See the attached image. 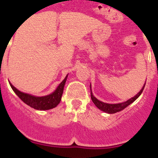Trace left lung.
I'll return each mask as SVG.
<instances>
[{
    "label": "left lung",
    "mask_w": 158,
    "mask_h": 158,
    "mask_svg": "<svg viewBox=\"0 0 158 158\" xmlns=\"http://www.w3.org/2000/svg\"><path fill=\"white\" fill-rule=\"evenodd\" d=\"M146 85V84H145ZM145 85L143 86V88L142 89V90H140L138 94L136 96H135L134 97L131 98L130 100H127V101L123 102V103H120V104H107V103H104V102H101L100 100H98L97 99L93 96V93H92L91 91V99L93 100V102L94 103L96 107H98L99 109L103 111H105L107 113H109V114H113V113H116L118 111H120L122 110H123L124 108H126L128 105H130L131 104H132L135 100H136L141 94H142V91H143V89L145 88ZM90 90H91V86H90Z\"/></svg>",
    "instance_id": "1"
}]
</instances>
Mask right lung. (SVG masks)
Segmentation results:
<instances>
[{
  "instance_id": "add662e5",
  "label": "right lung",
  "mask_w": 158,
  "mask_h": 158,
  "mask_svg": "<svg viewBox=\"0 0 158 158\" xmlns=\"http://www.w3.org/2000/svg\"><path fill=\"white\" fill-rule=\"evenodd\" d=\"M67 76L61 82V84L58 85V87L57 88V89L54 93L50 95H47V96H41V97H38V96H31V95L27 94V93H22V92L19 91L17 89L14 87L12 84H10L11 88L15 92V93L26 104L37 110H49L56 107L61 101Z\"/></svg>"
}]
</instances>
